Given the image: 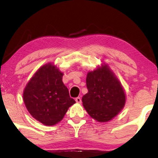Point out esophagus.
<instances>
[{
  "instance_id": "1",
  "label": "esophagus",
  "mask_w": 158,
  "mask_h": 158,
  "mask_svg": "<svg viewBox=\"0 0 158 158\" xmlns=\"http://www.w3.org/2000/svg\"><path fill=\"white\" fill-rule=\"evenodd\" d=\"M75 100H76V102H77V103H79H79L81 102V99L80 97H77V98H76Z\"/></svg>"
}]
</instances>
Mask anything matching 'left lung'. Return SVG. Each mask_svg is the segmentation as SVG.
<instances>
[{
  "label": "left lung",
  "mask_w": 158,
  "mask_h": 158,
  "mask_svg": "<svg viewBox=\"0 0 158 158\" xmlns=\"http://www.w3.org/2000/svg\"><path fill=\"white\" fill-rule=\"evenodd\" d=\"M88 92L83 96L82 105L92 118L99 123L111 120L124 108L126 94L115 74L103 64L87 74Z\"/></svg>",
  "instance_id": "left-lung-1"
}]
</instances>
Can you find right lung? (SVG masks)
Returning a JSON list of instances; mask_svg holds the SVG:
<instances>
[{
	"label": "right lung",
	"instance_id": "add662e5",
	"mask_svg": "<svg viewBox=\"0 0 158 158\" xmlns=\"http://www.w3.org/2000/svg\"><path fill=\"white\" fill-rule=\"evenodd\" d=\"M62 72L52 63L43 65L28 81L23 99L29 113L45 126L57 124L76 103L62 81Z\"/></svg>",
	"mask_w": 158,
	"mask_h": 158
}]
</instances>
